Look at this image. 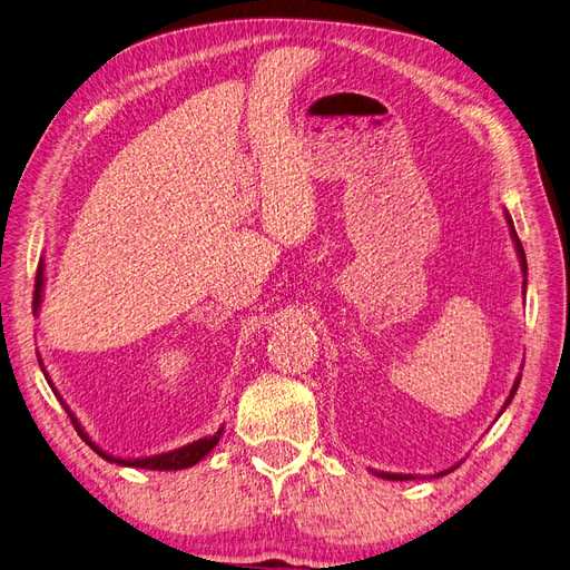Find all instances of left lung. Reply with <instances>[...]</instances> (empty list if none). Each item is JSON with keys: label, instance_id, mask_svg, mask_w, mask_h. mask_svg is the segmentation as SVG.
Returning <instances> with one entry per match:
<instances>
[{"label": "left lung", "instance_id": "8db88e82", "mask_svg": "<svg viewBox=\"0 0 570 570\" xmlns=\"http://www.w3.org/2000/svg\"><path fill=\"white\" fill-rule=\"evenodd\" d=\"M507 223H509V230H511V239H513V245H515V252H519V262H521V271H523V289H525V285H528V281H525V275H528V264H525V252H523V245H521V239H519V235H515V228H513V220H511V216L507 214ZM519 385H521V375L515 377L513 381V387H511V392H509V396H507V402H504V406H502V411L511 404V400H513V394H515V390H519ZM499 411V413H502ZM456 469V465H454ZM454 469H450V471H442V473H438V478L440 475H446V473H452ZM377 478H385V480H413L416 475H409V473H385V471H373Z\"/></svg>", "mask_w": 570, "mask_h": 570}]
</instances>
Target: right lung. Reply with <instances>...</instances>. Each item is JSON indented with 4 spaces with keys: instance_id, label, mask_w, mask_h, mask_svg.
Returning <instances> with one entry per match:
<instances>
[{
    "instance_id": "obj_1",
    "label": "right lung",
    "mask_w": 570,
    "mask_h": 570,
    "mask_svg": "<svg viewBox=\"0 0 570 570\" xmlns=\"http://www.w3.org/2000/svg\"><path fill=\"white\" fill-rule=\"evenodd\" d=\"M42 287H45V262H40L38 275H36V297H32V308H36V312H38L40 304H42ZM38 361H40V366H42V358H40V356H38ZM42 373H45V377H47V383L51 385L45 366H42ZM51 390H55V385H51ZM55 394L59 396L57 390H55ZM59 402H61V406L66 409L68 416H71V423L76 425L78 435H80L85 442H88L101 459H107V461L118 463V465H130V469H149V471H180V469H189V465H195L197 461H202L206 454H209V452L214 450V446L218 444L220 435H223V428H220L216 435L202 438V440H197V442H189V444H185V446H178V450H174V452H164V454H154V456H142V459H120V456H114V454L101 450L99 444H95V442L90 440V435L85 433V428L78 423V419L73 416V411L66 406V402L61 400V396H59Z\"/></svg>"
}]
</instances>
